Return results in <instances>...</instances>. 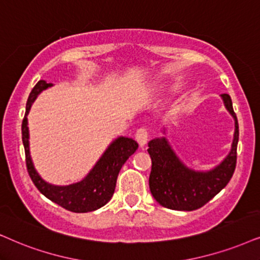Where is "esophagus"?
<instances>
[{
  "label": "esophagus",
  "mask_w": 260,
  "mask_h": 260,
  "mask_svg": "<svg viewBox=\"0 0 260 260\" xmlns=\"http://www.w3.org/2000/svg\"><path fill=\"white\" fill-rule=\"evenodd\" d=\"M147 138H149V132L146 128L140 127L136 132V139L140 146H144L147 143Z\"/></svg>",
  "instance_id": "obj_1"
}]
</instances>
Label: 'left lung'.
<instances>
[{
	"mask_svg": "<svg viewBox=\"0 0 260 260\" xmlns=\"http://www.w3.org/2000/svg\"><path fill=\"white\" fill-rule=\"evenodd\" d=\"M226 109L235 120V134L231 153L208 173L187 169L170 149L167 140L153 139L149 143L151 168L149 185L153 198L164 208L179 211H193L209 203L231 181L236 167L239 141V123L229 94H222Z\"/></svg>",
	"mask_w": 260,
	"mask_h": 260,
	"instance_id": "obj_1",
	"label": "left lung"
}]
</instances>
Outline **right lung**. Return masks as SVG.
Returning a JSON list of instances; mask_svg holds the SVG:
<instances>
[{
  "mask_svg": "<svg viewBox=\"0 0 260 260\" xmlns=\"http://www.w3.org/2000/svg\"><path fill=\"white\" fill-rule=\"evenodd\" d=\"M51 86L45 80H39L29 93L26 103V113L22 120L21 133L22 144L25 147L26 168L32 182L37 187L39 192L44 194L51 202L58 204L62 208L72 212H90L102 208L111 199L116 186L117 175L124 162L129 158L138 149V143L131 138L121 137L114 141L104 152L102 158L98 160L94 168L88 173L81 182L74 185L58 187L49 185L43 181L34 168L28 151V128L26 115L28 114L32 102L36 100L38 93L45 88Z\"/></svg>",
  "mask_w": 260,
  "mask_h": 260,
  "instance_id": "add662e5",
  "label": "right lung"
}]
</instances>
